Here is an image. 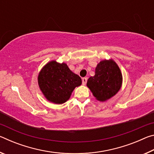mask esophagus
Wrapping results in <instances>:
<instances>
[{"mask_svg":"<svg viewBox=\"0 0 154 154\" xmlns=\"http://www.w3.org/2000/svg\"><path fill=\"white\" fill-rule=\"evenodd\" d=\"M87 80H88L87 77H83V79H82V83H83V85H85V84H86Z\"/></svg>","mask_w":154,"mask_h":154,"instance_id":"34e87169","label":"esophagus"}]
</instances>
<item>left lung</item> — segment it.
<instances>
[{"instance_id":"1","label":"left lung","mask_w":154,"mask_h":154,"mask_svg":"<svg viewBox=\"0 0 154 154\" xmlns=\"http://www.w3.org/2000/svg\"><path fill=\"white\" fill-rule=\"evenodd\" d=\"M122 84V75L116 62L104 60L97 64L95 75L88 80L87 86L99 101H106L118 92Z\"/></svg>"}]
</instances>
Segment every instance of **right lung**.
<instances>
[{
    "mask_svg": "<svg viewBox=\"0 0 154 154\" xmlns=\"http://www.w3.org/2000/svg\"><path fill=\"white\" fill-rule=\"evenodd\" d=\"M82 79L67 64L52 60L41 70L38 76L40 90L48 100L62 104L71 97L72 91L82 84Z\"/></svg>",
    "mask_w": 154,
    "mask_h": 154,
    "instance_id": "1",
    "label": "right lung"
}]
</instances>
